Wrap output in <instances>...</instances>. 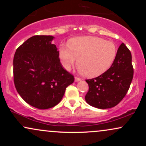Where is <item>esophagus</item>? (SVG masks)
<instances>
[{
    "label": "esophagus",
    "instance_id": "34e87169",
    "mask_svg": "<svg viewBox=\"0 0 146 146\" xmlns=\"http://www.w3.org/2000/svg\"><path fill=\"white\" fill-rule=\"evenodd\" d=\"M81 80H82L81 78H78V77H75V82H80V81H81Z\"/></svg>",
    "mask_w": 146,
    "mask_h": 146
}]
</instances>
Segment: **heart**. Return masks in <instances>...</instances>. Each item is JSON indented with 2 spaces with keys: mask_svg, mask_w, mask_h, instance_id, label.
<instances>
[{
  "mask_svg": "<svg viewBox=\"0 0 146 146\" xmlns=\"http://www.w3.org/2000/svg\"><path fill=\"white\" fill-rule=\"evenodd\" d=\"M117 53L116 44L93 36L77 37L68 43H62L59 57L63 67L67 71L78 62V69L88 78L101 75L112 66Z\"/></svg>",
  "mask_w": 146,
  "mask_h": 146,
  "instance_id": "b5f03b06",
  "label": "heart"
}]
</instances>
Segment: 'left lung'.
<instances>
[{
	"mask_svg": "<svg viewBox=\"0 0 146 146\" xmlns=\"http://www.w3.org/2000/svg\"><path fill=\"white\" fill-rule=\"evenodd\" d=\"M133 73L131 53L122 43L109 69L97 78L86 80L89 88L85 100L89 105L100 109L115 106L126 95Z\"/></svg>",
	"mask_w": 146,
	"mask_h": 146,
	"instance_id": "obj_1",
	"label": "left lung"
}]
</instances>
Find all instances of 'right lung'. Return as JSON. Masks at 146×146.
I'll return each mask as SVG.
<instances>
[{"mask_svg":"<svg viewBox=\"0 0 146 146\" xmlns=\"http://www.w3.org/2000/svg\"><path fill=\"white\" fill-rule=\"evenodd\" d=\"M52 36H34L16 49L14 81L18 94L38 109H48L62 99L74 77L64 70Z\"/></svg>","mask_w":146,"mask_h":146,"instance_id":"obj_1","label":"right lung"}]
</instances>
